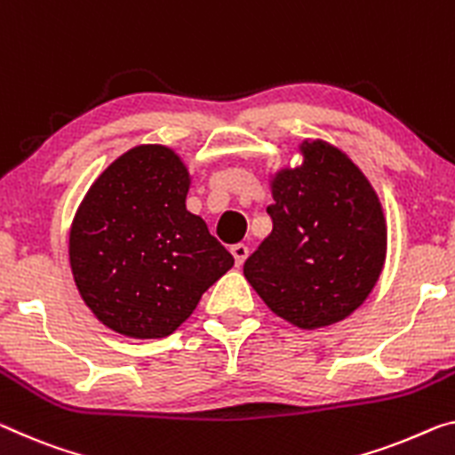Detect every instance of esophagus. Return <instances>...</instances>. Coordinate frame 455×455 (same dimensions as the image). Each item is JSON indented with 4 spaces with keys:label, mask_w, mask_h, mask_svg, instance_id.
Segmentation results:
<instances>
[{
    "label": "esophagus",
    "mask_w": 455,
    "mask_h": 455,
    "mask_svg": "<svg viewBox=\"0 0 455 455\" xmlns=\"http://www.w3.org/2000/svg\"><path fill=\"white\" fill-rule=\"evenodd\" d=\"M232 254L235 258V267H242L243 260L248 258V246H246V243H234Z\"/></svg>",
    "instance_id": "esophagus-1"
}]
</instances>
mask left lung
<instances>
[{"instance_id":"left-lung-1","label":"left lung","mask_w":455,"mask_h":455,"mask_svg":"<svg viewBox=\"0 0 455 455\" xmlns=\"http://www.w3.org/2000/svg\"><path fill=\"white\" fill-rule=\"evenodd\" d=\"M303 163L270 174L272 232L243 276L275 315L299 330L338 323L364 303L387 260L379 195L346 152L299 144Z\"/></svg>"}]
</instances>
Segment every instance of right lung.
I'll use <instances>...</instances> for the list:
<instances>
[{
    "label": "right lung",
    "mask_w": 455,
    "mask_h": 455,
    "mask_svg": "<svg viewBox=\"0 0 455 455\" xmlns=\"http://www.w3.org/2000/svg\"><path fill=\"white\" fill-rule=\"evenodd\" d=\"M191 174L177 152L140 144L89 187L68 234V262L93 315L125 338L156 339L191 317L234 256L187 212Z\"/></svg>",
    "instance_id": "add662e5"
}]
</instances>
